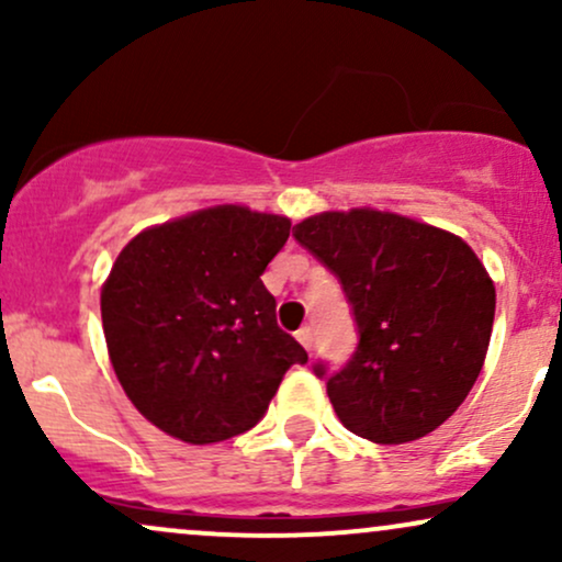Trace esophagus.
<instances>
[{
	"instance_id": "obj_1",
	"label": "esophagus",
	"mask_w": 562,
	"mask_h": 562,
	"mask_svg": "<svg viewBox=\"0 0 562 562\" xmlns=\"http://www.w3.org/2000/svg\"><path fill=\"white\" fill-rule=\"evenodd\" d=\"M295 338H299V344L308 351V348H312V344H314V333H312V327H301V330L295 333Z\"/></svg>"
}]
</instances>
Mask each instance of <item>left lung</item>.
<instances>
[{
	"label": "left lung",
	"instance_id": "obj_1",
	"mask_svg": "<svg viewBox=\"0 0 562 562\" xmlns=\"http://www.w3.org/2000/svg\"><path fill=\"white\" fill-rule=\"evenodd\" d=\"M293 237L338 277L359 330L338 372L317 362L335 415L375 443L428 436L486 359L496 293L462 237L389 211H325Z\"/></svg>",
	"mask_w": 562,
	"mask_h": 562
}]
</instances>
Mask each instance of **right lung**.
Masks as SVG:
<instances>
[{
  "instance_id": "right-lung-1",
  "label": "right lung",
  "mask_w": 562,
  "mask_h": 562,
  "mask_svg": "<svg viewBox=\"0 0 562 562\" xmlns=\"http://www.w3.org/2000/svg\"><path fill=\"white\" fill-rule=\"evenodd\" d=\"M290 218L214 205L139 232L115 259L100 308L126 396L156 428L216 443L261 420L308 353L277 327L261 274Z\"/></svg>"
}]
</instances>
